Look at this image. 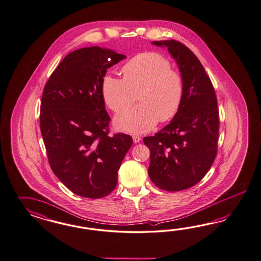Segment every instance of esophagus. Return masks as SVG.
<instances>
[{
    "mask_svg": "<svg viewBox=\"0 0 261 261\" xmlns=\"http://www.w3.org/2000/svg\"><path fill=\"white\" fill-rule=\"evenodd\" d=\"M141 140H142L141 137H139V136H133V141H134L135 143H138V142H141Z\"/></svg>",
    "mask_w": 261,
    "mask_h": 261,
    "instance_id": "34e87169",
    "label": "esophagus"
}]
</instances>
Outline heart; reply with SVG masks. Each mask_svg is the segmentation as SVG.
<instances>
[{
	"instance_id": "1",
	"label": "heart",
	"mask_w": 261,
	"mask_h": 261,
	"mask_svg": "<svg viewBox=\"0 0 261 261\" xmlns=\"http://www.w3.org/2000/svg\"><path fill=\"white\" fill-rule=\"evenodd\" d=\"M123 79L106 74L101 92L108 107L115 112L134 102L138 105L119 112L115 125L130 134H142L161 122L173 119L184 97L181 73L171 68L170 61L158 53H142L122 68Z\"/></svg>"
}]
</instances>
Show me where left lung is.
Instances as JSON below:
<instances>
[{"label":"left lung","mask_w":261,"mask_h":261,"mask_svg":"<svg viewBox=\"0 0 261 261\" xmlns=\"http://www.w3.org/2000/svg\"><path fill=\"white\" fill-rule=\"evenodd\" d=\"M167 47L184 80L181 107L169 124L143 138L150 150L148 175L161 190L180 191L200 182L217 154L219 112L214 88L203 65L184 44L153 41Z\"/></svg>","instance_id":"1"}]
</instances>
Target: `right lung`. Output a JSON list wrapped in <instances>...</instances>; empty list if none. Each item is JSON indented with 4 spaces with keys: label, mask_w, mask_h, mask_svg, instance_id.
<instances>
[{
    "label": "right lung",
    "mask_w": 261,
    "mask_h": 261,
    "mask_svg": "<svg viewBox=\"0 0 261 261\" xmlns=\"http://www.w3.org/2000/svg\"><path fill=\"white\" fill-rule=\"evenodd\" d=\"M126 56L100 47L71 51L47 80L42 95L40 129L56 177L74 194L105 197L133 140L109 134L110 117L101 92L107 70Z\"/></svg>",
    "instance_id": "1"
}]
</instances>
